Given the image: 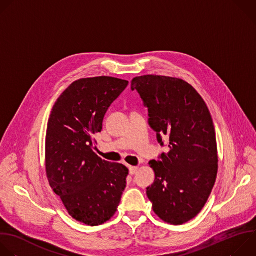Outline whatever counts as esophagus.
<instances>
[{"mask_svg": "<svg viewBox=\"0 0 256 256\" xmlns=\"http://www.w3.org/2000/svg\"><path fill=\"white\" fill-rule=\"evenodd\" d=\"M138 171V166H130V175H134Z\"/></svg>", "mask_w": 256, "mask_h": 256, "instance_id": "34e87169", "label": "esophagus"}]
</instances>
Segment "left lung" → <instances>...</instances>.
<instances>
[{
    "label": "left lung",
    "instance_id": "8db88e82",
    "mask_svg": "<svg viewBox=\"0 0 256 256\" xmlns=\"http://www.w3.org/2000/svg\"><path fill=\"white\" fill-rule=\"evenodd\" d=\"M136 90L148 110V124L158 142L168 140V152L150 160L154 182L146 188L154 212L164 222L182 225L205 206L218 172L216 134L201 96L180 78L134 77Z\"/></svg>",
    "mask_w": 256,
    "mask_h": 256
}]
</instances>
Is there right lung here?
I'll return each instance as SVG.
<instances>
[{
  "instance_id": "1",
  "label": "right lung",
  "mask_w": 256,
  "mask_h": 256,
  "mask_svg": "<svg viewBox=\"0 0 256 256\" xmlns=\"http://www.w3.org/2000/svg\"><path fill=\"white\" fill-rule=\"evenodd\" d=\"M128 81L110 76L81 78L56 100L47 126L46 174L69 215L90 226L108 221L126 187L128 168L94 152V134Z\"/></svg>"
}]
</instances>
